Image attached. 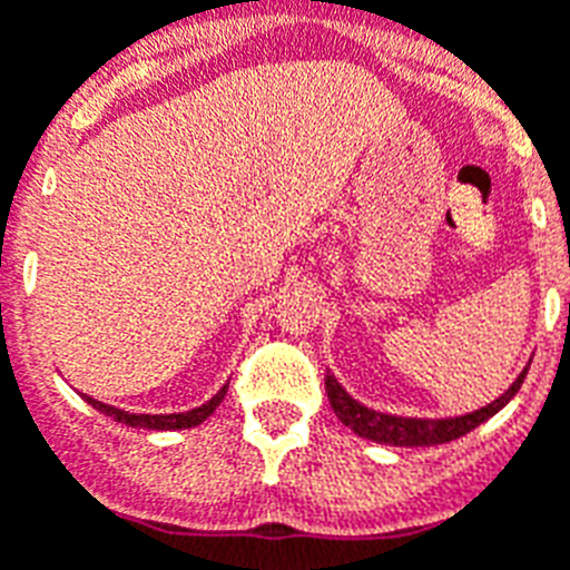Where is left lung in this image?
<instances>
[{
	"mask_svg": "<svg viewBox=\"0 0 570 570\" xmlns=\"http://www.w3.org/2000/svg\"><path fill=\"white\" fill-rule=\"evenodd\" d=\"M531 365V362H528ZM528 365L522 367L520 376L511 382L505 394L497 396L488 405L476 407L471 414L462 416H440V420H428V416H400V414H385V411H374V407L362 405L360 400L347 394L345 387L336 382V376H325V391H328L331 407L334 414L340 416L342 425H347L356 436L371 442H380V445H396V448H431V445H445V442H454L460 436H465L468 431L480 428L482 422L491 420L493 414H500L502 407L517 396L522 380L528 374Z\"/></svg>",
	"mask_w": 570,
	"mask_h": 570,
	"instance_id": "obj_1",
	"label": "left lung"
}]
</instances>
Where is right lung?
Returning <instances> with one entry per match:
<instances>
[{
	"mask_svg": "<svg viewBox=\"0 0 570 570\" xmlns=\"http://www.w3.org/2000/svg\"><path fill=\"white\" fill-rule=\"evenodd\" d=\"M225 394H228V385L219 387V391H216V394L210 396L205 405L190 407V411H183V414H130V411H122V407H114V405H105V402L94 400V396H88V394H82V400L88 402V405L97 407L99 414L110 416L114 422H122V425L145 428V431H183V428L203 425V422L208 420L210 414H214L216 407H219V402L225 400Z\"/></svg>",
	"mask_w": 570,
	"mask_h": 570,
	"instance_id": "add662e5",
	"label": "right lung"
}]
</instances>
